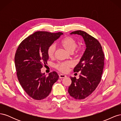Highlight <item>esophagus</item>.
Returning <instances> with one entry per match:
<instances>
[{"label":"esophagus","mask_w":121,"mask_h":121,"mask_svg":"<svg viewBox=\"0 0 121 121\" xmlns=\"http://www.w3.org/2000/svg\"><path fill=\"white\" fill-rule=\"evenodd\" d=\"M59 77L60 79H61V78H65L67 77V76L65 75L64 74H59Z\"/></svg>","instance_id":"obj_1"}]
</instances>
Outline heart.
<instances>
[{
  "instance_id": "obj_1",
  "label": "heart",
  "mask_w": 121,
  "mask_h": 121,
  "mask_svg": "<svg viewBox=\"0 0 121 121\" xmlns=\"http://www.w3.org/2000/svg\"><path fill=\"white\" fill-rule=\"evenodd\" d=\"M60 44L68 52H73L77 46V44L75 40L70 37H67L61 40ZM56 46L54 44L51 45L47 50V53L49 57H52L54 56ZM72 66V63L70 61H65L63 63H58L56 65V68L60 72H66L68 71L69 68Z\"/></svg>"
}]
</instances>
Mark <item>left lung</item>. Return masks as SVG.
I'll list each match as a JSON object with an SVG mask.
<instances>
[{
    "label": "left lung",
    "instance_id": "1",
    "mask_svg": "<svg viewBox=\"0 0 121 121\" xmlns=\"http://www.w3.org/2000/svg\"><path fill=\"white\" fill-rule=\"evenodd\" d=\"M70 34L81 36L86 47L79 63L74 69V72H80L79 78L71 77L72 83L68 89L72 97L76 99H83L93 92L100 81L104 56L100 43L86 32L79 30Z\"/></svg>",
    "mask_w": 121,
    "mask_h": 121
}]
</instances>
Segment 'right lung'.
Masks as SVG:
<instances>
[{"instance_id":"obj_1","label":"right lung","mask_w":121,"mask_h":121,"mask_svg":"<svg viewBox=\"0 0 121 121\" xmlns=\"http://www.w3.org/2000/svg\"><path fill=\"white\" fill-rule=\"evenodd\" d=\"M63 33L38 31L22 42L17 50L14 63L18 80L28 95L41 100L49 95L54 83L59 78L57 73L46 76L41 69L47 63L48 47Z\"/></svg>"}]
</instances>
